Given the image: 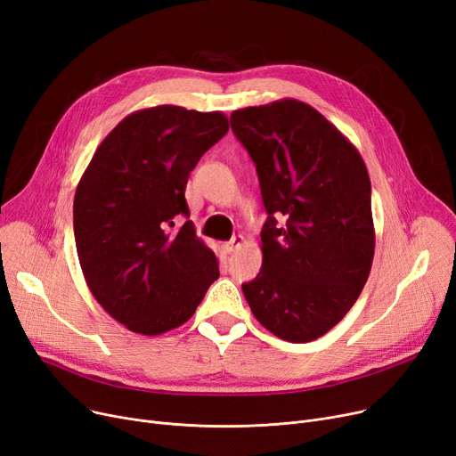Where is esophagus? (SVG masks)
<instances>
[{
	"instance_id": "esophagus-1",
	"label": "esophagus",
	"mask_w": 456,
	"mask_h": 456,
	"mask_svg": "<svg viewBox=\"0 0 456 456\" xmlns=\"http://www.w3.org/2000/svg\"><path fill=\"white\" fill-rule=\"evenodd\" d=\"M242 244H244V236H234V238H231L229 242L224 244V251L225 253H232L234 249H238Z\"/></svg>"
}]
</instances>
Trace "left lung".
<instances>
[{"label":"left lung","instance_id":"obj_1","mask_svg":"<svg viewBox=\"0 0 456 456\" xmlns=\"http://www.w3.org/2000/svg\"><path fill=\"white\" fill-rule=\"evenodd\" d=\"M231 129L255 162L268 212L262 268L242 284L244 296L275 337L313 342L349 313L371 270L366 164L325 116L297 100L234 110Z\"/></svg>","mask_w":456,"mask_h":456}]
</instances>
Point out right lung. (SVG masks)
<instances>
[{"label":"right lung","mask_w":456,"mask_h":456,"mask_svg":"<svg viewBox=\"0 0 456 456\" xmlns=\"http://www.w3.org/2000/svg\"><path fill=\"white\" fill-rule=\"evenodd\" d=\"M229 131L222 112L159 105L126 116L95 150L74 200L92 296L129 330L157 337L196 313L218 260L179 216L190 172Z\"/></svg>","instance_id":"right-lung-1"}]
</instances>
